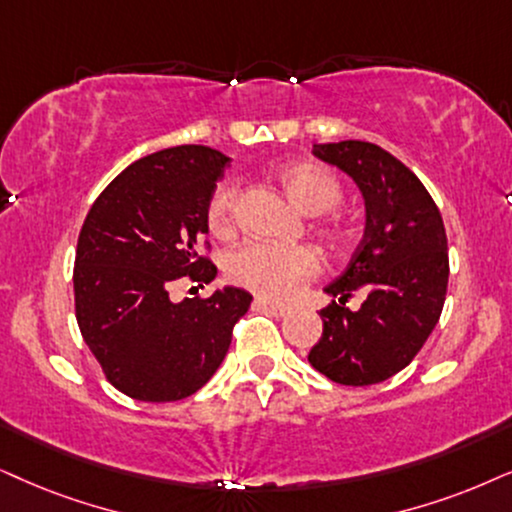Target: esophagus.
Instances as JSON below:
<instances>
[{"label": "esophagus", "mask_w": 512, "mask_h": 512, "mask_svg": "<svg viewBox=\"0 0 512 512\" xmlns=\"http://www.w3.org/2000/svg\"><path fill=\"white\" fill-rule=\"evenodd\" d=\"M255 307L262 309V312H267L271 316H286L290 312V307L286 304H278V302H271V300H264V297H257L255 300Z\"/></svg>", "instance_id": "esophagus-1"}]
</instances>
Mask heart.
<instances>
[{"label": "heart", "instance_id": "obj_1", "mask_svg": "<svg viewBox=\"0 0 512 512\" xmlns=\"http://www.w3.org/2000/svg\"><path fill=\"white\" fill-rule=\"evenodd\" d=\"M276 179L304 215H323L342 200L340 179L319 163H309V160L286 163L278 167ZM236 200L238 184L234 179L222 181L212 193L208 203V224L215 236H229L234 231ZM326 234L333 241H340L345 231L338 224H331ZM319 269V255L307 245L245 243L231 252L226 260V274L231 281L252 293L271 297V300L293 297L307 278L319 274Z\"/></svg>", "mask_w": 512, "mask_h": 512}]
</instances>
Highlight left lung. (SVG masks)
Listing matches in <instances>:
<instances>
[{
	"label": "left lung",
	"mask_w": 512,
	"mask_h": 512,
	"mask_svg": "<svg viewBox=\"0 0 512 512\" xmlns=\"http://www.w3.org/2000/svg\"><path fill=\"white\" fill-rule=\"evenodd\" d=\"M364 198V238L345 271L328 283L338 297L321 309L323 333L309 364L340 385H375L411 364L442 314L449 248L442 215L420 179L368 141L314 144ZM369 293L357 313L344 307L354 289Z\"/></svg>",
	"instance_id": "obj_1"
}]
</instances>
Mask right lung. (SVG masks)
I'll use <instances>...</instances> for the list:
<instances>
[{
    "instance_id": "obj_1",
    "label": "right lung",
    "mask_w": 512,
    "mask_h": 512,
    "mask_svg": "<svg viewBox=\"0 0 512 512\" xmlns=\"http://www.w3.org/2000/svg\"><path fill=\"white\" fill-rule=\"evenodd\" d=\"M208 146H174L122 170L84 219L75 252V316L108 383L139 401L198 392L222 364L252 295L224 286L172 302L181 276L212 283L198 255L208 203L229 167Z\"/></svg>"
}]
</instances>
